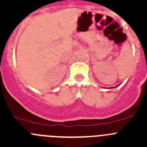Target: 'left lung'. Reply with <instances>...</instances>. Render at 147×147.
I'll list each match as a JSON object with an SVG mask.
<instances>
[{"instance_id": "obj_1", "label": "left lung", "mask_w": 147, "mask_h": 147, "mask_svg": "<svg viewBox=\"0 0 147 147\" xmlns=\"http://www.w3.org/2000/svg\"><path fill=\"white\" fill-rule=\"evenodd\" d=\"M118 86H119V85H117L116 87H118ZM111 88H113V87H111Z\"/></svg>"}]
</instances>
